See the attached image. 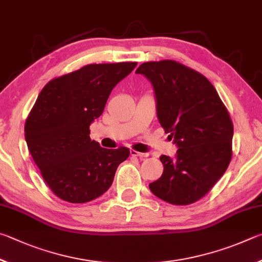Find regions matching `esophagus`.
Masks as SVG:
<instances>
[{"mask_svg": "<svg viewBox=\"0 0 262 262\" xmlns=\"http://www.w3.org/2000/svg\"><path fill=\"white\" fill-rule=\"evenodd\" d=\"M130 154L132 155V157H138L140 159H144V158H147L148 157V153H140V152H137V150H134L131 149L130 150Z\"/></svg>", "mask_w": 262, "mask_h": 262, "instance_id": "1", "label": "esophagus"}]
</instances>
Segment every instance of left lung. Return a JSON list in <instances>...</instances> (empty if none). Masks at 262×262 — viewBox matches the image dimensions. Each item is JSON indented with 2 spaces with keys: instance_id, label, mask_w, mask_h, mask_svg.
Masks as SVG:
<instances>
[{
  "instance_id": "left-lung-1",
  "label": "left lung",
  "mask_w": 262,
  "mask_h": 262,
  "mask_svg": "<svg viewBox=\"0 0 262 262\" xmlns=\"http://www.w3.org/2000/svg\"><path fill=\"white\" fill-rule=\"evenodd\" d=\"M136 73L152 82L159 122L178 147L175 159L160 157L163 173L149 190L169 204H193L230 163L233 125L228 110L207 78L181 63L146 62Z\"/></svg>"
}]
</instances>
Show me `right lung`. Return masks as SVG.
I'll list each match as a JSON object with an SVG mask.
<instances>
[{
  "label": "right lung",
  "mask_w": 262,
  "mask_h": 262,
  "mask_svg": "<svg viewBox=\"0 0 262 262\" xmlns=\"http://www.w3.org/2000/svg\"><path fill=\"white\" fill-rule=\"evenodd\" d=\"M136 62L89 64L50 80L25 123V140L45 182L59 199L89 203L113 184L130 150L102 148L90 138L110 93Z\"/></svg>",
  "instance_id": "1"
}]
</instances>
